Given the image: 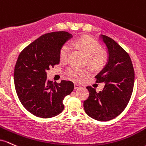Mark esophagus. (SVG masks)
<instances>
[{"label": "esophagus", "instance_id": "34e87169", "mask_svg": "<svg viewBox=\"0 0 146 146\" xmlns=\"http://www.w3.org/2000/svg\"><path fill=\"white\" fill-rule=\"evenodd\" d=\"M80 87H81V86H79L77 83H74V89H78Z\"/></svg>", "mask_w": 146, "mask_h": 146}]
</instances>
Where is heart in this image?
Segmentation results:
<instances>
[{"instance_id": "b5f03b06", "label": "heart", "mask_w": 146, "mask_h": 146, "mask_svg": "<svg viewBox=\"0 0 146 146\" xmlns=\"http://www.w3.org/2000/svg\"><path fill=\"white\" fill-rule=\"evenodd\" d=\"M72 45L81 49L87 56L88 57V62L90 65L94 68H101L105 63V57L101 53L100 44L90 37L83 36L72 42ZM70 46L68 44H65L60 51V59L61 61H66L68 60L69 54L70 52ZM89 73L87 69L81 68L76 65L69 67L67 70V74L74 80L81 81L85 76Z\"/></svg>"}]
</instances>
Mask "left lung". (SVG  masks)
Listing matches in <instances>:
<instances>
[{
    "label": "left lung",
    "instance_id": "obj_1",
    "mask_svg": "<svg viewBox=\"0 0 146 146\" xmlns=\"http://www.w3.org/2000/svg\"><path fill=\"white\" fill-rule=\"evenodd\" d=\"M108 53V63L95 76L96 83H105L102 91L96 92L86 87L89 97L83 102L88 116L100 121L112 120L119 116L130 101L135 83V71L128 54L107 36H100Z\"/></svg>",
    "mask_w": 146,
    "mask_h": 146
}]
</instances>
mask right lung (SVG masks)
I'll use <instances>...</instances> for the list:
<instances>
[{"instance_id": "1", "label": "right lung", "mask_w": 146, "mask_h": 146, "mask_svg": "<svg viewBox=\"0 0 146 146\" xmlns=\"http://www.w3.org/2000/svg\"><path fill=\"white\" fill-rule=\"evenodd\" d=\"M72 37L67 32L44 34L21 52L14 68V86L24 108L34 115L50 118L64 109L63 101L74 90V83L47 80V70L60 62V51Z\"/></svg>"}]
</instances>
